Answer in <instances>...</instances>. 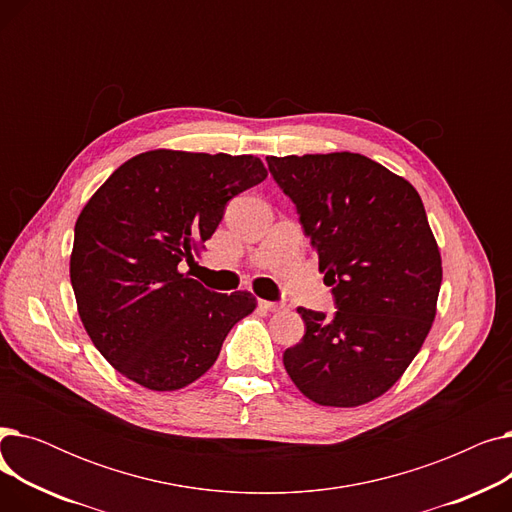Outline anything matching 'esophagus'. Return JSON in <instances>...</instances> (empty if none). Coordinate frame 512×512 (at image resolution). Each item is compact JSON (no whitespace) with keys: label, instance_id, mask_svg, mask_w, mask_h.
<instances>
[{"label":"esophagus","instance_id":"esophagus-1","mask_svg":"<svg viewBox=\"0 0 512 512\" xmlns=\"http://www.w3.org/2000/svg\"><path fill=\"white\" fill-rule=\"evenodd\" d=\"M259 307H261L263 311H272V313H276V311H282V307H284V305H280V303H272V301H259Z\"/></svg>","mask_w":512,"mask_h":512}]
</instances>
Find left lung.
I'll use <instances>...</instances> for the list:
<instances>
[{"label": "left lung", "mask_w": 512, "mask_h": 512, "mask_svg": "<svg viewBox=\"0 0 512 512\" xmlns=\"http://www.w3.org/2000/svg\"><path fill=\"white\" fill-rule=\"evenodd\" d=\"M297 205L332 286L330 319L299 307L305 336L284 367L321 407H361L386 394L432 330L442 257L415 186L361 153L267 157Z\"/></svg>", "instance_id": "1"}]
</instances>
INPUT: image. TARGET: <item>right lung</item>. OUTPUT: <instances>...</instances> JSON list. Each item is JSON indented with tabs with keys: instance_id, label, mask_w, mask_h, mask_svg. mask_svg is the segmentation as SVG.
<instances>
[{
	"instance_id": "obj_1",
	"label": "right lung",
	"mask_w": 512,
	"mask_h": 512,
	"mask_svg": "<svg viewBox=\"0 0 512 512\" xmlns=\"http://www.w3.org/2000/svg\"><path fill=\"white\" fill-rule=\"evenodd\" d=\"M265 178L255 155L153 149L124 161L87 201L70 282L89 338L124 378L153 392L186 388L255 311L249 290L211 292L180 265L205 249L226 203Z\"/></svg>"
}]
</instances>
